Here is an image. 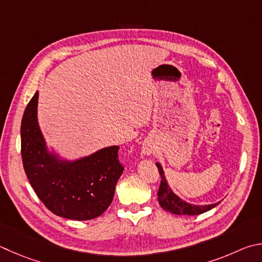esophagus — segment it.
<instances>
[{
  "mask_svg": "<svg viewBox=\"0 0 262 262\" xmlns=\"http://www.w3.org/2000/svg\"><path fill=\"white\" fill-rule=\"evenodd\" d=\"M142 151H143V154L144 155H147V156H150V155H152L155 152V149H154V146H152L151 144H144L143 145V149H142Z\"/></svg>",
  "mask_w": 262,
  "mask_h": 262,
  "instance_id": "34e87169",
  "label": "esophagus"
}]
</instances>
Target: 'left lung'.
<instances>
[{
  "label": "left lung",
  "mask_w": 262,
  "mask_h": 262,
  "mask_svg": "<svg viewBox=\"0 0 262 262\" xmlns=\"http://www.w3.org/2000/svg\"><path fill=\"white\" fill-rule=\"evenodd\" d=\"M156 165L157 167H158L159 175L161 179L159 189H158V202L160 204V206L163 207L165 211L177 214V215H199V214L212 210L213 207H215L219 204L216 203V204H212V205L197 206V205H192V204H188L183 202L182 199L179 198L178 196H175V194L172 192V190L169 189L161 166L159 164H156Z\"/></svg>",
  "instance_id": "obj_1"
}]
</instances>
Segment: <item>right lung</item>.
Masks as SVG:
<instances>
[{"label": "right lung", "mask_w": 262, "mask_h": 262, "mask_svg": "<svg viewBox=\"0 0 262 262\" xmlns=\"http://www.w3.org/2000/svg\"><path fill=\"white\" fill-rule=\"evenodd\" d=\"M37 98L39 92L27 104L20 129L23 166L33 190L58 216L84 221L102 215L123 170L120 147H105L75 163H58L46 151L36 120Z\"/></svg>", "instance_id": "right-lung-1"}]
</instances>
